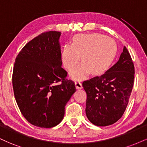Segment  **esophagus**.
Listing matches in <instances>:
<instances>
[{"label": "esophagus", "instance_id": "1", "mask_svg": "<svg viewBox=\"0 0 147 147\" xmlns=\"http://www.w3.org/2000/svg\"><path fill=\"white\" fill-rule=\"evenodd\" d=\"M75 86H76V88H77V89H81L82 88V82H81L80 81L77 80L75 82Z\"/></svg>", "mask_w": 147, "mask_h": 147}]
</instances>
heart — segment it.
Returning <instances> with one entry per match:
<instances>
[{"label": "heart", "mask_w": 147, "mask_h": 147, "mask_svg": "<svg viewBox=\"0 0 147 147\" xmlns=\"http://www.w3.org/2000/svg\"><path fill=\"white\" fill-rule=\"evenodd\" d=\"M116 50L115 43L110 38L100 34H81L72 38L71 45H64L61 59L65 68L72 70L82 55L84 62L71 72L72 79H82L91 72L97 75L105 72L113 61Z\"/></svg>", "instance_id": "obj_1"}]
</instances>
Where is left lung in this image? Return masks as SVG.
I'll list each match as a JSON object with an SVG mask.
<instances>
[{
  "label": "left lung",
  "instance_id": "left-lung-1",
  "mask_svg": "<svg viewBox=\"0 0 147 147\" xmlns=\"http://www.w3.org/2000/svg\"><path fill=\"white\" fill-rule=\"evenodd\" d=\"M134 74L133 60L124 46L119 59L105 73L83 82L87 95L86 113L91 123L109 126L122 117L133 89Z\"/></svg>",
  "mask_w": 147,
  "mask_h": 147
}]
</instances>
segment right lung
<instances>
[{"instance_id": "add662e5", "label": "right lung", "mask_w": 147, "mask_h": 147, "mask_svg": "<svg viewBox=\"0 0 147 147\" xmlns=\"http://www.w3.org/2000/svg\"><path fill=\"white\" fill-rule=\"evenodd\" d=\"M61 33H41L18 54L12 73L15 99L24 117L34 126L52 128L61 122L65 106L76 91L61 67Z\"/></svg>"}]
</instances>
